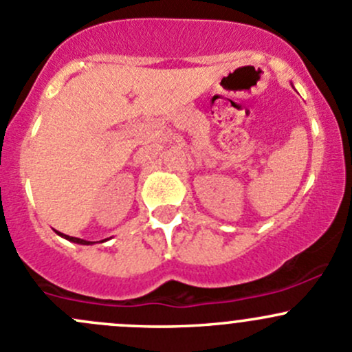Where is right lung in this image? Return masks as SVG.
Masks as SVG:
<instances>
[{
    "mask_svg": "<svg viewBox=\"0 0 352 352\" xmlns=\"http://www.w3.org/2000/svg\"><path fill=\"white\" fill-rule=\"evenodd\" d=\"M58 234H60V232H58ZM62 238H65V239H69V241H72V243H79V244H91V241H86V239H80V238H72V236H67V234H60Z\"/></svg>",
    "mask_w": 352,
    "mask_h": 352,
    "instance_id": "add662e5",
    "label": "right lung"
}]
</instances>
